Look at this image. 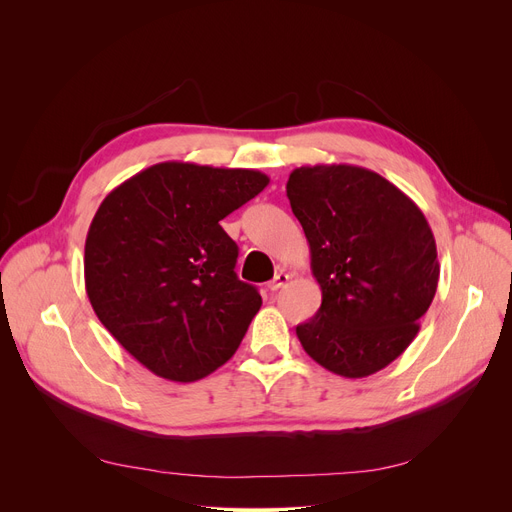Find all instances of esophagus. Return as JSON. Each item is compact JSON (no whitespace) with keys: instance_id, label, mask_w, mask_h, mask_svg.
<instances>
[{"instance_id":"obj_1","label":"esophagus","mask_w":512,"mask_h":512,"mask_svg":"<svg viewBox=\"0 0 512 512\" xmlns=\"http://www.w3.org/2000/svg\"><path fill=\"white\" fill-rule=\"evenodd\" d=\"M288 280H290V276H288V274H284V272H278V274L274 276V280L267 282V288H270L272 292H276V290L284 288V286L288 284Z\"/></svg>"}]
</instances>
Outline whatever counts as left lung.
Masks as SVG:
<instances>
[{
    "instance_id": "obj_1",
    "label": "left lung",
    "mask_w": 512,
    "mask_h": 512,
    "mask_svg": "<svg viewBox=\"0 0 512 512\" xmlns=\"http://www.w3.org/2000/svg\"><path fill=\"white\" fill-rule=\"evenodd\" d=\"M286 195L321 288V307L297 336L321 367L367 378L407 351L434 301V232L413 199L361 166H301Z\"/></svg>"
}]
</instances>
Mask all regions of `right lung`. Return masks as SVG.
Wrapping results in <instances>:
<instances>
[{"label":"right lung","mask_w":512,"mask_h":512,"mask_svg":"<svg viewBox=\"0 0 512 512\" xmlns=\"http://www.w3.org/2000/svg\"><path fill=\"white\" fill-rule=\"evenodd\" d=\"M270 184L259 170L161 161L107 195L87 232L85 288L126 351L170 382L222 367L261 307L220 222Z\"/></svg>","instance_id":"1"}]
</instances>
